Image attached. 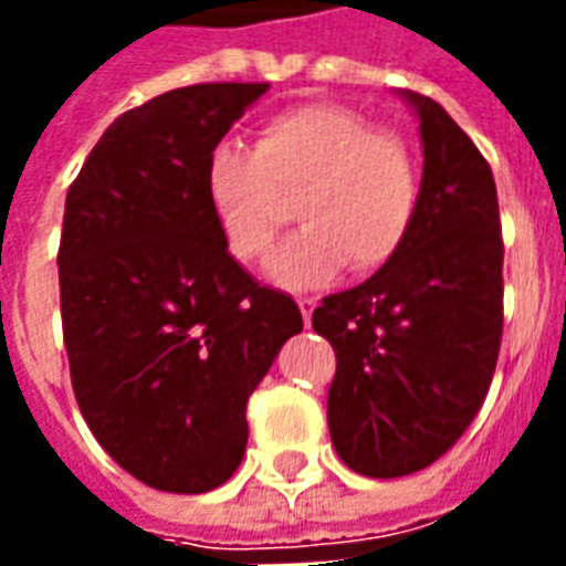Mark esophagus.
Masks as SVG:
<instances>
[{
  "label": "esophagus",
  "mask_w": 566,
  "mask_h": 566,
  "mask_svg": "<svg viewBox=\"0 0 566 566\" xmlns=\"http://www.w3.org/2000/svg\"><path fill=\"white\" fill-rule=\"evenodd\" d=\"M296 303H300V312H303V321H312V312H315V306H318V303H315V300H312V296H300V300H296Z\"/></svg>",
  "instance_id": "34e87169"
}]
</instances>
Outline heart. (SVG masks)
<instances>
[{
    "instance_id": "b5f03b06",
    "label": "heart",
    "mask_w": 566,
    "mask_h": 566,
    "mask_svg": "<svg viewBox=\"0 0 566 566\" xmlns=\"http://www.w3.org/2000/svg\"><path fill=\"white\" fill-rule=\"evenodd\" d=\"M223 245L242 263L272 251L294 202L306 223L272 258V282L315 287L343 263L357 275L391 263L416 223L421 172L400 136L339 105L270 117L254 148L218 142L202 172Z\"/></svg>"
}]
</instances>
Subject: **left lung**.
I'll list each match as a JSON object with an SVG mask.
<instances>
[{
  "label": "left lung",
  "mask_w": 566,
  "mask_h": 566,
  "mask_svg": "<svg viewBox=\"0 0 566 566\" xmlns=\"http://www.w3.org/2000/svg\"><path fill=\"white\" fill-rule=\"evenodd\" d=\"M424 145L421 202L400 254L343 294L312 327L336 352L327 424L355 473L424 470L485 400L503 336V239L485 157L430 96L400 91Z\"/></svg>",
  "instance_id": "1"
}]
</instances>
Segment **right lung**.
I'll list each match as a JSON object with an SVG mask.
<instances>
[{"instance_id":"1","label":"right lung","mask_w":566,"mask_h":566,"mask_svg":"<svg viewBox=\"0 0 566 566\" xmlns=\"http://www.w3.org/2000/svg\"><path fill=\"white\" fill-rule=\"evenodd\" d=\"M270 84H193L120 115L66 193L60 306L81 416L145 485L202 494L242 463L245 406L303 331L206 202L211 148Z\"/></svg>"}]
</instances>
